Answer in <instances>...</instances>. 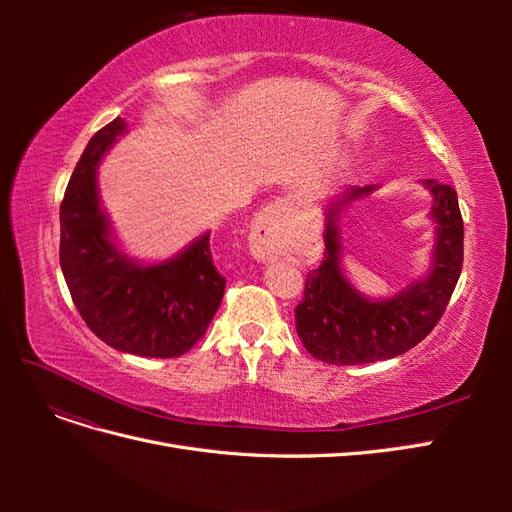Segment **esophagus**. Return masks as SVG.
Wrapping results in <instances>:
<instances>
[{
	"label": "esophagus",
	"instance_id": "1",
	"mask_svg": "<svg viewBox=\"0 0 512 512\" xmlns=\"http://www.w3.org/2000/svg\"><path fill=\"white\" fill-rule=\"evenodd\" d=\"M252 254L258 260H275L286 254L290 245V224H288V205L286 200H275L262 211L252 224L250 235Z\"/></svg>",
	"mask_w": 512,
	"mask_h": 512
}]
</instances>
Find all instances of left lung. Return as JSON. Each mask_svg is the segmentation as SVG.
<instances>
[{
	"label": "left lung",
	"instance_id": "8db88e82",
	"mask_svg": "<svg viewBox=\"0 0 512 512\" xmlns=\"http://www.w3.org/2000/svg\"><path fill=\"white\" fill-rule=\"evenodd\" d=\"M433 196L436 222L431 269L386 299H367L342 271L339 211L369 196L378 185L348 188L327 209L322 265L307 273L303 301L294 307L297 333L305 350L331 365H361L393 359L414 348L433 331L451 301L463 265V220L457 192L436 179H423Z\"/></svg>",
	"mask_w": 512,
	"mask_h": 512
}]
</instances>
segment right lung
Masks as SVG:
<instances>
[{
  "label": "right lung",
  "mask_w": 512,
  "mask_h": 512,
  "mask_svg": "<svg viewBox=\"0 0 512 512\" xmlns=\"http://www.w3.org/2000/svg\"><path fill=\"white\" fill-rule=\"evenodd\" d=\"M126 130V119H113L76 162L59 207V265L81 318L104 344L173 359L205 335L226 277L215 269L209 232L158 265H138L119 252L100 207L96 168Z\"/></svg>",
  "instance_id": "right-lung-1"
}]
</instances>
